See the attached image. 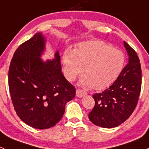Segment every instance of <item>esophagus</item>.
I'll list each match as a JSON object with an SVG mask.
<instances>
[{
    "mask_svg": "<svg viewBox=\"0 0 149 149\" xmlns=\"http://www.w3.org/2000/svg\"><path fill=\"white\" fill-rule=\"evenodd\" d=\"M86 94H87V93H86L85 91L80 90V89H77V90H76V96L78 97H83V96L85 95Z\"/></svg>",
    "mask_w": 149,
    "mask_h": 149,
    "instance_id": "1",
    "label": "esophagus"
}]
</instances>
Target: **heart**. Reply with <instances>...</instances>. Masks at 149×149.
Instances as JSON below:
<instances>
[{
    "instance_id": "1",
    "label": "heart",
    "mask_w": 149,
    "mask_h": 149,
    "mask_svg": "<svg viewBox=\"0 0 149 149\" xmlns=\"http://www.w3.org/2000/svg\"><path fill=\"white\" fill-rule=\"evenodd\" d=\"M64 74L72 81L83 70V85H91L95 90H102L113 83L125 64V55L102 41H88L79 44L72 53L66 51L63 57Z\"/></svg>"
}]
</instances>
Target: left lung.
Wrapping results in <instances>:
<instances>
[{
  "label": "left lung",
  "instance_id": "8db88e82",
  "mask_svg": "<svg viewBox=\"0 0 149 149\" xmlns=\"http://www.w3.org/2000/svg\"><path fill=\"white\" fill-rule=\"evenodd\" d=\"M128 63L108 89L93 95L95 106L89 119L97 126L112 128L125 122L134 111L141 89V67L136 52L123 42Z\"/></svg>",
  "mask_w": 149,
  "mask_h": 149
}]
</instances>
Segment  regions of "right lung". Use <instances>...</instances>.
Returning a JSON list of instances; mask_svg holds the SVG:
<instances>
[{
  "label": "right lung",
  "instance_id": "add662e5",
  "mask_svg": "<svg viewBox=\"0 0 149 149\" xmlns=\"http://www.w3.org/2000/svg\"><path fill=\"white\" fill-rule=\"evenodd\" d=\"M42 33H36L18 47L10 62L8 87L14 110L26 124L37 129L54 126L62 119L65 105L75 96V88L62 72L59 52L43 62Z\"/></svg>",
  "mask_w": 149,
  "mask_h": 149
}]
</instances>
